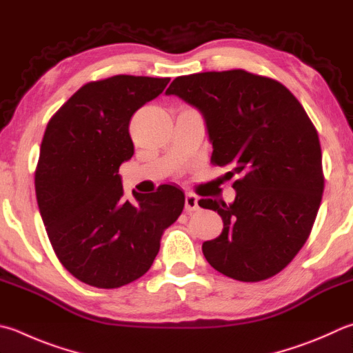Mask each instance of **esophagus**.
I'll list each match as a JSON object with an SVG mask.
<instances>
[{"label":"esophagus","mask_w":353,"mask_h":353,"mask_svg":"<svg viewBox=\"0 0 353 353\" xmlns=\"http://www.w3.org/2000/svg\"><path fill=\"white\" fill-rule=\"evenodd\" d=\"M185 210H187V213H193V211L199 210L197 197L194 194L185 196Z\"/></svg>","instance_id":"1"}]
</instances>
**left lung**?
Segmentation results:
<instances>
[{"mask_svg":"<svg viewBox=\"0 0 353 353\" xmlns=\"http://www.w3.org/2000/svg\"><path fill=\"white\" fill-rule=\"evenodd\" d=\"M166 94L201 110L211 163L236 177L233 203L199 201L223 221L219 238L203 242V256L242 283L278 274L309 239L323 199L315 125L283 83L243 69L177 77Z\"/></svg>","mask_w":353,"mask_h":353,"instance_id":"left-lung-1","label":"left lung"}]
</instances>
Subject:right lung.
Segmentation results:
<instances>
[{
	"instance_id": "right-lung-1",
	"label": "right lung",
	"mask_w": 353,
	"mask_h": 353,
	"mask_svg": "<svg viewBox=\"0 0 353 353\" xmlns=\"http://www.w3.org/2000/svg\"><path fill=\"white\" fill-rule=\"evenodd\" d=\"M170 79L114 75L83 85L44 131L35 194L63 267L81 283L119 288L150 270L185 194L172 185L126 199L119 168L134 154L130 120Z\"/></svg>"
}]
</instances>
